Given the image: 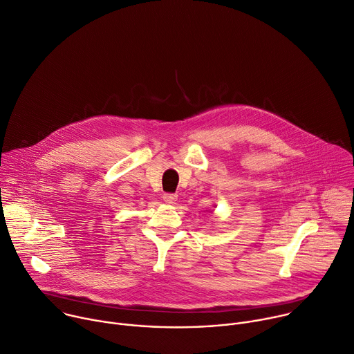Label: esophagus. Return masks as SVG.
Segmentation results:
<instances>
[{"label":"esophagus","instance_id":"34e87169","mask_svg":"<svg viewBox=\"0 0 354 354\" xmlns=\"http://www.w3.org/2000/svg\"><path fill=\"white\" fill-rule=\"evenodd\" d=\"M163 201L166 202V203H174L176 201H177V195H174V194H165L163 195Z\"/></svg>","mask_w":354,"mask_h":354}]
</instances>
